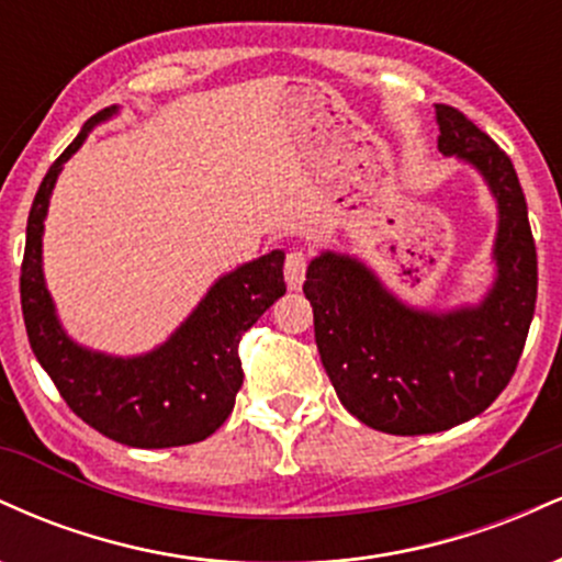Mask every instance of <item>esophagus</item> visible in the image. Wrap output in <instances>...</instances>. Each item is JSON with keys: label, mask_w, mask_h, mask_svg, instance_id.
<instances>
[{"label": "esophagus", "mask_w": 562, "mask_h": 562, "mask_svg": "<svg viewBox=\"0 0 562 562\" xmlns=\"http://www.w3.org/2000/svg\"><path fill=\"white\" fill-rule=\"evenodd\" d=\"M306 267H308V256L303 250L293 248L285 256V282L290 290H301L303 280H306Z\"/></svg>", "instance_id": "1"}]
</instances>
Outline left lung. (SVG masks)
<instances>
[{"mask_svg": "<svg viewBox=\"0 0 562 562\" xmlns=\"http://www.w3.org/2000/svg\"><path fill=\"white\" fill-rule=\"evenodd\" d=\"M436 124L438 153L473 166L496 203L486 295L449 312L409 306L338 250L314 256L303 282L340 404L393 436L438 434L481 415L513 378L537 306V245L513 160L454 108L436 105Z\"/></svg>", "mask_w": 562, "mask_h": 562, "instance_id": "1", "label": "left lung"}]
</instances>
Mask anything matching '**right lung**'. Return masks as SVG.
I'll list each match as a JSON object with an SVG mask.
<instances>
[{
	"mask_svg": "<svg viewBox=\"0 0 562 562\" xmlns=\"http://www.w3.org/2000/svg\"><path fill=\"white\" fill-rule=\"evenodd\" d=\"M115 113L119 105L92 115L38 184L21 267L25 333L38 364L83 423L126 447H184L209 438L229 417L243 385L237 346L243 333L285 295V254L272 250L218 277L190 317L153 351L115 357L76 344L44 282V218L63 166L89 132Z\"/></svg>",
	"mask_w": 562,
	"mask_h": 562,
	"instance_id": "add662e5",
	"label": "right lung"
}]
</instances>
